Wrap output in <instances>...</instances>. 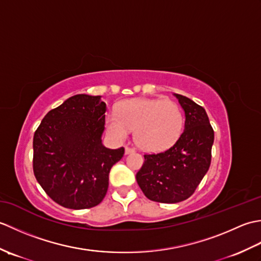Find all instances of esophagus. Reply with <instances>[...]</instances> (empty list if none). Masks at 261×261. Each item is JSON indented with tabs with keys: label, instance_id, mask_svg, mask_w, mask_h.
<instances>
[{
	"label": "esophagus",
	"instance_id": "34e87169",
	"mask_svg": "<svg viewBox=\"0 0 261 261\" xmlns=\"http://www.w3.org/2000/svg\"><path fill=\"white\" fill-rule=\"evenodd\" d=\"M132 152H135V149L126 146L125 147V154H129V153H132Z\"/></svg>",
	"mask_w": 261,
	"mask_h": 261
}]
</instances>
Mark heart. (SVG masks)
<instances>
[{"mask_svg": "<svg viewBox=\"0 0 261 261\" xmlns=\"http://www.w3.org/2000/svg\"><path fill=\"white\" fill-rule=\"evenodd\" d=\"M184 116L171 99L135 98L122 102L118 113L107 115V126L115 138L124 140L135 130L137 145L146 151H162L180 137Z\"/></svg>", "mask_w": 261, "mask_h": 261, "instance_id": "b5f03b06", "label": "heart"}]
</instances>
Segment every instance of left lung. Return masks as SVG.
<instances>
[{"instance_id": "1", "label": "left lung", "mask_w": 261, "mask_h": 261, "mask_svg": "<svg viewBox=\"0 0 261 261\" xmlns=\"http://www.w3.org/2000/svg\"><path fill=\"white\" fill-rule=\"evenodd\" d=\"M175 96L185 111V129L167 150L145 153L136 175L143 194L158 203H178L192 196L212 158L214 131L205 110L186 96Z\"/></svg>"}]
</instances>
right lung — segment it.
Returning <instances> with one entry per match:
<instances>
[{"mask_svg":"<svg viewBox=\"0 0 261 261\" xmlns=\"http://www.w3.org/2000/svg\"><path fill=\"white\" fill-rule=\"evenodd\" d=\"M107 104L79 94L46 114L33 136V174L47 195L73 210L96 206L107 195L112 166L124 148L102 145Z\"/></svg>","mask_w":261,"mask_h":261,"instance_id":"add662e5","label":"right lung"}]
</instances>
